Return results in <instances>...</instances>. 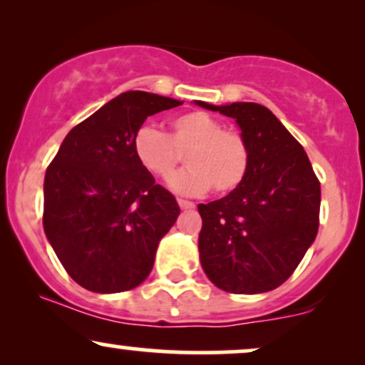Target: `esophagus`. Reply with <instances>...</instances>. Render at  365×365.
<instances>
[{"label": "esophagus", "mask_w": 365, "mask_h": 365, "mask_svg": "<svg viewBox=\"0 0 365 365\" xmlns=\"http://www.w3.org/2000/svg\"><path fill=\"white\" fill-rule=\"evenodd\" d=\"M178 206L183 209V211H187V209H194L195 204L190 202V200H185V199H178Z\"/></svg>", "instance_id": "1"}]
</instances>
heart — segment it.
I'll return each mask as SVG.
<instances>
[{
	"label": "heart",
	"instance_id": "b5f03b06",
	"mask_svg": "<svg viewBox=\"0 0 365 365\" xmlns=\"http://www.w3.org/2000/svg\"><path fill=\"white\" fill-rule=\"evenodd\" d=\"M137 163L154 178L170 180L182 154L188 170L171 180L178 194L200 195L209 188L217 195L235 192L250 168V149L237 130L223 128L221 121L202 111H190L170 121L168 135L153 125H142L132 139Z\"/></svg>",
	"mask_w": 365,
	"mask_h": 365
}]
</instances>
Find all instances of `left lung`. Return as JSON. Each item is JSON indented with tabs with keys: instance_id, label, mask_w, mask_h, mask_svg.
<instances>
[{
	"instance_id": "8db88e82",
	"label": "left lung",
	"mask_w": 365,
	"mask_h": 365,
	"mask_svg": "<svg viewBox=\"0 0 365 365\" xmlns=\"http://www.w3.org/2000/svg\"><path fill=\"white\" fill-rule=\"evenodd\" d=\"M195 104L235 120L250 149L245 182L223 199L197 206L204 273L230 293L274 290L316 240L319 180L302 145L266 106Z\"/></svg>"
}]
</instances>
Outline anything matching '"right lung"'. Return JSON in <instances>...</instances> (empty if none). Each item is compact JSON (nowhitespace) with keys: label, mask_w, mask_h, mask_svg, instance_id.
Listing matches in <instances>:
<instances>
[{"label":"right lung","mask_w":365,"mask_h":365,"mask_svg":"<svg viewBox=\"0 0 365 365\" xmlns=\"http://www.w3.org/2000/svg\"><path fill=\"white\" fill-rule=\"evenodd\" d=\"M182 101L128 91L73 127L44 177V233L86 290L127 292L148 278L180 215L175 197L133 156L145 118Z\"/></svg>","instance_id":"right-lung-1"}]
</instances>
